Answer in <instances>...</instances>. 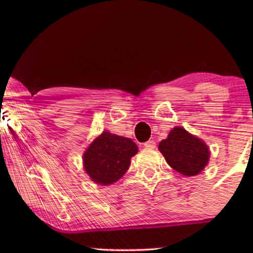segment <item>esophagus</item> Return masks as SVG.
<instances>
[{
	"label": "esophagus",
	"instance_id": "34e87169",
	"mask_svg": "<svg viewBox=\"0 0 253 253\" xmlns=\"http://www.w3.org/2000/svg\"><path fill=\"white\" fill-rule=\"evenodd\" d=\"M144 146L146 148H150V150H152V148L155 147V141L154 140H148L144 144Z\"/></svg>",
	"mask_w": 253,
	"mask_h": 253
}]
</instances>
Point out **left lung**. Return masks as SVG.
Wrapping results in <instances>:
<instances>
[{
  "label": "left lung",
  "mask_w": 253,
  "mask_h": 253,
  "mask_svg": "<svg viewBox=\"0 0 253 253\" xmlns=\"http://www.w3.org/2000/svg\"><path fill=\"white\" fill-rule=\"evenodd\" d=\"M159 150L168 165L184 176L199 174L210 159L207 145L181 126L169 132L167 139L159 144Z\"/></svg>",
  "instance_id": "obj_1"
}]
</instances>
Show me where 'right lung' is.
Here are the masks:
<instances>
[{"label": "right lung", "instance_id": "add662e5", "mask_svg": "<svg viewBox=\"0 0 253 253\" xmlns=\"http://www.w3.org/2000/svg\"><path fill=\"white\" fill-rule=\"evenodd\" d=\"M137 152V145L129 138L103 131L84 153L85 170L98 184H113L126 174Z\"/></svg>", "mask_w": 253, "mask_h": 253}]
</instances>
